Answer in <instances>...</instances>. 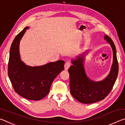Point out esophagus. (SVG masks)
<instances>
[{"instance_id": "obj_1", "label": "esophagus", "mask_w": 125, "mask_h": 125, "mask_svg": "<svg viewBox=\"0 0 125 125\" xmlns=\"http://www.w3.org/2000/svg\"><path fill=\"white\" fill-rule=\"evenodd\" d=\"M71 63L69 62H66L64 64V69L65 70H68L69 67H71Z\"/></svg>"}]
</instances>
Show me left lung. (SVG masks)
<instances>
[{"mask_svg": "<svg viewBox=\"0 0 125 125\" xmlns=\"http://www.w3.org/2000/svg\"><path fill=\"white\" fill-rule=\"evenodd\" d=\"M104 39L110 44L113 51V63L109 75L99 82L90 80L87 77L83 67L84 59L78 57L72 61L74 65L68 69L70 77V89L76 100L84 104H92L103 100L108 95L113 89L118 72V64L115 46L113 40L107 35Z\"/></svg>", "mask_w": 125, "mask_h": 125, "instance_id": "obj_1", "label": "left lung"}]
</instances>
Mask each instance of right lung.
Here are the masks:
<instances>
[{
    "label": "right lung",
    "mask_w": 125,
    "mask_h": 125,
    "mask_svg": "<svg viewBox=\"0 0 125 125\" xmlns=\"http://www.w3.org/2000/svg\"><path fill=\"white\" fill-rule=\"evenodd\" d=\"M26 27L15 37L10 50L8 75L16 93L29 100H39L49 93L52 83L64 69V61H57L42 66L29 67L20 57L19 42L28 29Z\"/></svg>",
    "instance_id": "1"
}]
</instances>
